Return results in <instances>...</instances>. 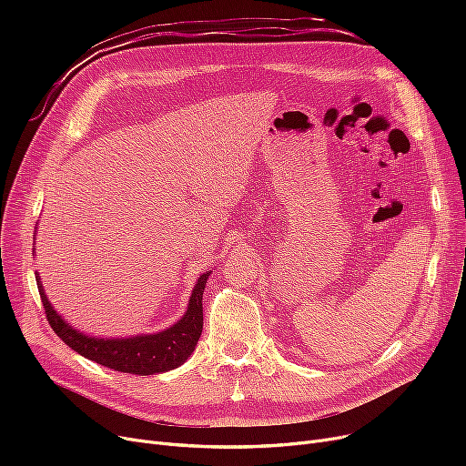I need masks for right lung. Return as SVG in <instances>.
Returning <instances> with one entry per match:
<instances>
[{
    "label": "right lung",
    "instance_id": "1",
    "mask_svg": "<svg viewBox=\"0 0 466 466\" xmlns=\"http://www.w3.org/2000/svg\"><path fill=\"white\" fill-rule=\"evenodd\" d=\"M209 274L211 272L200 276L198 283H196L192 290L188 309L177 325L158 334L122 339H97L73 330L66 321H62V317L53 309V306L48 304L39 276L35 279L48 325L53 327L58 338L66 341L73 351H77L79 355L102 366H107V369L116 372L151 376L177 369L194 351L196 341H198L202 334V295Z\"/></svg>",
    "mask_w": 466,
    "mask_h": 466
}]
</instances>
